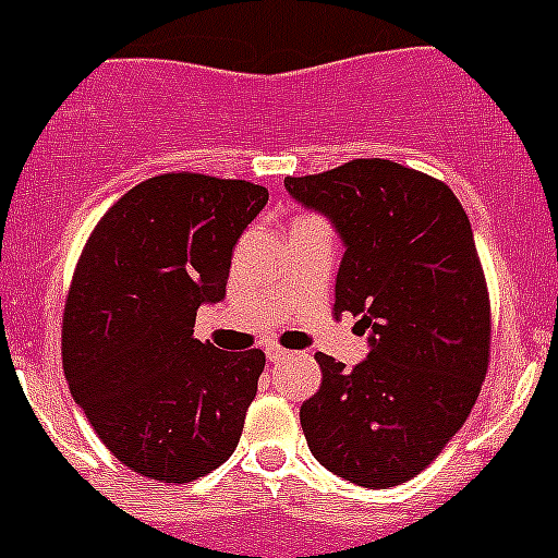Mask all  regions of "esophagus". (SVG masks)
I'll return each instance as SVG.
<instances>
[{"label": "esophagus", "mask_w": 558, "mask_h": 558, "mask_svg": "<svg viewBox=\"0 0 558 558\" xmlns=\"http://www.w3.org/2000/svg\"><path fill=\"white\" fill-rule=\"evenodd\" d=\"M289 354H291V351L280 349V345H267V360L269 362H280V360H286Z\"/></svg>", "instance_id": "esophagus-1"}]
</instances>
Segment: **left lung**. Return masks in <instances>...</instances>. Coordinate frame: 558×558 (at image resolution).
Returning a JSON list of instances; mask_svg holds the SVG:
<instances>
[{
	"label": "left lung",
	"instance_id": "obj_1",
	"mask_svg": "<svg viewBox=\"0 0 558 558\" xmlns=\"http://www.w3.org/2000/svg\"><path fill=\"white\" fill-rule=\"evenodd\" d=\"M345 253L335 316L371 329L345 371L318 351L322 387L300 409L313 458L362 488L405 483L463 428L490 362V300L472 223L441 180L381 158L286 177Z\"/></svg>",
	"mask_w": 558,
	"mask_h": 558
}]
</instances>
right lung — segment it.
Returning a JSON list of instances; mask_svg holds the SVG:
<instances>
[{"mask_svg": "<svg viewBox=\"0 0 558 558\" xmlns=\"http://www.w3.org/2000/svg\"><path fill=\"white\" fill-rule=\"evenodd\" d=\"M267 187L169 171L130 187L81 251L62 318L75 403L117 461L193 483L234 452L264 351L193 338L196 311L226 296L231 253Z\"/></svg>", "mask_w": 558, "mask_h": 558, "instance_id": "1", "label": "right lung"}]
</instances>
